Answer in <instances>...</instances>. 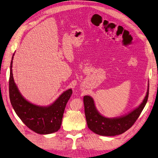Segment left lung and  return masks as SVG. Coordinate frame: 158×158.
<instances>
[{
    "mask_svg": "<svg viewBox=\"0 0 158 158\" xmlns=\"http://www.w3.org/2000/svg\"><path fill=\"white\" fill-rule=\"evenodd\" d=\"M148 94L149 85L145 98L138 108L125 116L113 119L100 115L96 109L93 99L89 96H85V114L88 127L94 133L102 136H115L125 133L139 118L147 102Z\"/></svg>",
    "mask_w": 158,
    "mask_h": 158,
    "instance_id": "8db88e82",
    "label": "left lung"
}]
</instances>
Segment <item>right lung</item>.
I'll return each mask as SVG.
<instances>
[{"mask_svg": "<svg viewBox=\"0 0 158 158\" xmlns=\"http://www.w3.org/2000/svg\"><path fill=\"white\" fill-rule=\"evenodd\" d=\"M13 56L10 72L9 95L15 112L29 129L38 134H50L58 131L62 124L66 104L72 94V90H66L48 107L29 102L20 94L14 81L12 68Z\"/></svg>", "mask_w": 158, "mask_h": 158, "instance_id": "right-lung-1", "label": "right lung"}]
</instances>
